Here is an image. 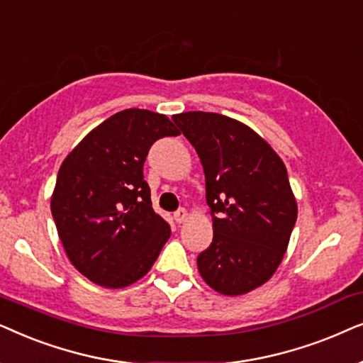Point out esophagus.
Segmentation results:
<instances>
[{"mask_svg":"<svg viewBox=\"0 0 363 363\" xmlns=\"http://www.w3.org/2000/svg\"><path fill=\"white\" fill-rule=\"evenodd\" d=\"M174 219H176L177 224H182V222H186L187 211L184 209V207H181V209H177L176 212H174Z\"/></svg>","mask_w":363,"mask_h":363,"instance_id":"34e87169","label":"esophagus"}]
</instances>
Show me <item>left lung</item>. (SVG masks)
<instances>
[{
	"label": "left lung",
	"mask_w": 363,
	"mask_h": 363,
	"mask_svg": "<svg viewBox=\"0 0 363 363\" xmlns=\"http://www.w3.org/2000/svg\"><path fill=\"white\" fill-rule=\"evenodd\" d=\"M199 154L214 238L197 269L224 296L267 282L286 254L297 220L287 169L272 147L239 121L217 113L174 114Z\"/></svg>",
	"instance_id": "left-lung-1"
}]
</instances>
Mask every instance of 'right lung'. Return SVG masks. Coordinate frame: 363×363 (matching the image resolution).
I'll list each match as a JSON object with an SVG mask.
<instances>
[{
  "label": "right lung",
  "mask_w": 363,
  "mask_h": 363,
  "mask_svg": "<svg viewBox=\"0 0 363 363\" xmlns=\"http://www.w3.org/2000/svg\"><path fill=\"white\" fill-rule=\"evenodd\" d=\"M164 114L124 109L93 129L57 172L51 214L72 265L98 286L144 277L171 235L143 167L157 139L179 136Z\"/></svg>",
  "instance_id": "right-lung-1"
}]
</instances>
